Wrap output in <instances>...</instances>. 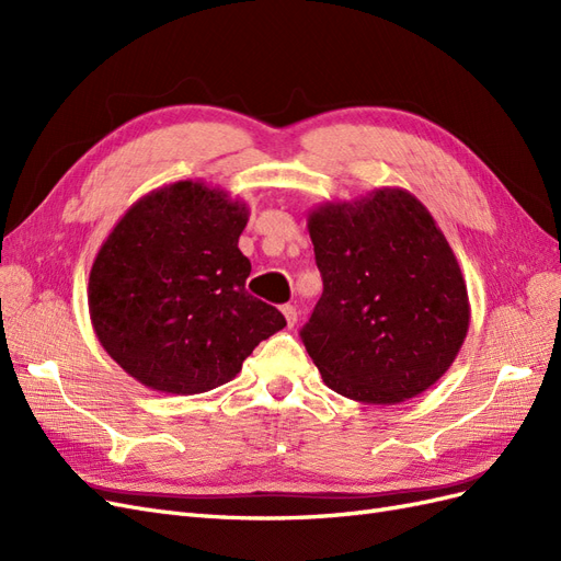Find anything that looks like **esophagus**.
I'll return each mask as SVG.
<instances>
[{"instance_id":"1","label":"esophagus","mask_w":561,"mask_h":561,"mask_svg":"<svg viewBox=\"0 0 561 561\" xmlns=\"http://www.w3.org/2000/svg\"><path fill=\"white\" fill-rule=\"evenodd\" d=\"M280 311H283V316L287 320V328H295L297 325V307H293V304H285Z\"/></svg>"}]
</instances>
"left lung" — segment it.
<instances>
[{
    "mask_svg": "<svg viewBox=\"0 0 561 561\" xmlns=\"http://www.w3.org/2000/svg\"><path fill=\"white\" fill-rule=\"evenodd\" d=\"M322 297L301 342L334 393L398 404L456 360L468 325L466 280L423 203L383 186L309 213Z\"/></svg>",
    "mask_w": 561,
    "mask_h": 561,
    "instance_id": "obj_1",
    "label": "left lung"
}]
</instances>
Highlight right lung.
Listing matches in <instances>:
<instances>
[{"label":"right lung","instance_id":"obj_1","mask_svg":"<svg viewBox=\"0 0 561 561\" xmlns=\"http://www.w3.org/2000/svg\"><path fill=\"white\" fill-rule=\"evenodd\" d=\"M250 208L219 186L180 180L135 201L89 278L98 342L126 375L171 396L231 381L283 313L248 295L239 250Z\"/></svg>","mask_w":561,"mask_h":561}]
</instances>
